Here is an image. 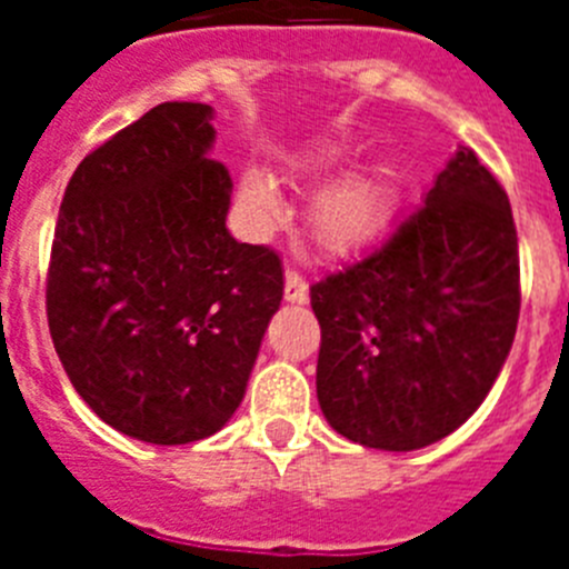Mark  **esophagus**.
<instances>
[{"instance_id": "obj_1", "label": "esophagus", "mask_w": 569, "mask_h": 569, "mask_svg": "<svg viewBox=\"0 0 569 569\" xmlns=\"http://www.w3.org/2000/svg\"><path fill=\"white\" fill-rule=\"evenodd\" d=\"M284 299L293 305H305L308 301V281L301 279L293 268L284 270Z\"/></svg>"}]
</instances>
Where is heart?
Instances as JSON below:
<instances>
[{
    "mask_svg": "<svg viewBox=\"0 0 569 569\" xmlns=\"http://www.w3.org/2000/svg\"><path fill=\"white\" fill-rule=\"evenodd\" d=\"M316 168H325V162ZM241 202L261 219H270L281 210L273 184L259 173L244 176ZM390 213L393 199L385 179L376 173H350L316 196V202L310 204V230L328 253H353L387 228Z\"/></svg>",
    "mask_w": 569,
    "mask_h": 569,
    "instance_id": "heart-1",
    "label": "heart"
}]
</instances>
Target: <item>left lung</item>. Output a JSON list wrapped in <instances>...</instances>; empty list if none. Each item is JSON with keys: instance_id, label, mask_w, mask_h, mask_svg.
<instances>
[{"instance_id": "left-lung-1", "label": "left lung", "mask_w": 569, "mask_h": 569, "mask_svg": "<svg viewBox=\"0 0 569 569\" xmlns=\"http://www.w3.org/2000/svg\"><path fill=\"white\" fill-rule=\"evenodd\" d=\"M316 396L336 433L407 453L465 425L519 325V236L507 193L461 144L425 204L310 288Z\"/></svg>"}]
</instances>
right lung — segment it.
Wrapping results in <instances>:
<instances>
[{"mask_svg":"<svg viewBox=\"0 0 569 569\" xmlns=\"http://www.w3.org/2000/svg\"><path fill=\"white\" fill-rule=\"evenodd\" d=\"M213 108L164 102L70 176L48 268V328L70 385L119 433L188 445L244 399L284 293L281 259L230 236Z\"/></svg>","mask_w":569,"mask_h":569,"instance_id":"add662e5","label":"right lung"}]
</instances>
